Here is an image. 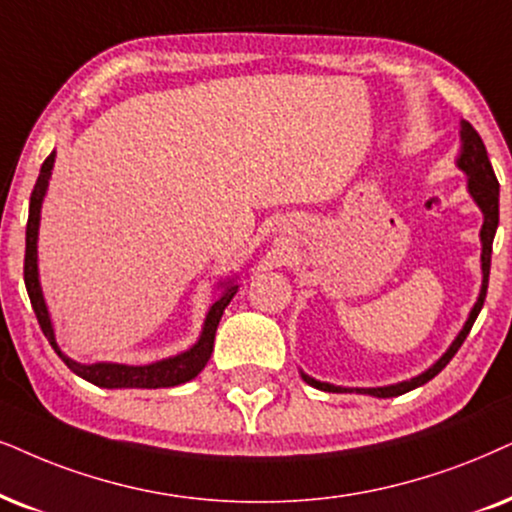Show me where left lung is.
Returning <instances> with one entry per match:
<instances>
[{"mask_svg":"<svg viewBox=\"0 0 512 512\" xmlns=\"http://www.w3.org/2000/svg\"><path fill=\"white\" fill-rule=\"evenodd\" d=\"M461 141H463V148H461V158H458V167L468 174V191L470 196L475 198V203L480 205V210L484 212V224H482V293L477 297L475 307H472V312L468 316V321H465L463 331L458 333V338L454 340V345L446 349V354L442 359L437 361L435 366L428 368L425 373H420L418 378H411L406 380V383H397V385H387V387H368V390H357V392H364V394H371V397H399V394L404 392H411L416 390V387L425 385L428 380L435 378V375L442 371V368L449 364L451 359H454V354L461 349L463 340L468 338L472 323H475L477 314L482 312V304H484V297H487V286H489V269H491V243H494V236H496V226H498V179L494 174V167L489 163V155H487V148H484V141L480 134H477V129L470 125V122H463L461 125ZM302 378L307 380L309 385L316 387V390H323V392H352L347 390V387H335V385H328V383H319V380L309 378V375L302 373Z\"/></svg>","mask_w":512,"mask_h":512,"instance_id":"1","label":"left lung"}]
</instances>
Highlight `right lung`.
<instances>
[{
	"label": "right lung",
	"mask_w": 512,
	"mask_h": 512,
	"mask_svg": "<svg viewBox=\"0 0 512 512\" xmlns=\"http://www.w3.org/2000/svg\"><path fill=\"white\" fill-rule=\"evenodd\" d=\"M54 155L56 153H51L49 158L42 163L40 177H37L35 189H32L28 226H25V262H23L25 288H28L32 309H35L37 323H40L44 338L49 340V345L54 347V352L63 359V364H66L70 371L77 373L84 380H89V383H94L99 387H108V390H115V387H144V390H155V387H174L181 383H189V380L196 378V375L205 368V364H208V359L212 354V345H215V333H217L219 319H222L226 304H229L231 297L236 295L238 286L226 288L224 295L219 297L215 304H212V309L208 312V319H205L203 335H200V340L196 342V345H193L189 352L177 354V357H172V359L155 361V364H148V366H125V364L84 366V364H77V361H73V359H68L66 354L58 349L56 340H54V328H51V321H49L47 304H44V297L40 290V278H37V229H40V208H42L44 193H47L51 167H54Z\"/></svg>",
	"instance_id": "right-lung-1"
}]
</instances>
